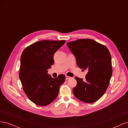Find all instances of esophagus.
<instances>
[{
    "label": "esophagus",
    "mask_w": 128,
    "mask_h": 128,
    "mask_svg": "<svg viewBox=\"0 0 128 128\" xmlns=\"http://www.w3.org/2000/svg\"><path fill=\"white\" fill-rule=\"evenodd\" d=\"M70 78H71L70 77L68 76H66V80H69V79H70Z\"/></svg>",
    "instance_id": "1"
}]
</instances>
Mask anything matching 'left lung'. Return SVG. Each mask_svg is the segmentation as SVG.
<instances>
[{
  "instance_id": "1",
  "label": "left lung",
  "mask_w": 128,
  "mask_h": 128,
  "mask_svg": "<svg viewBox=\"0 0 128 128\" xmlns=\"http://www.w3.org/2000/svg\"><path fill=\"white\" fill-rule=\"evenodd\" d=\"M67 45L75 56L78 67L88 71L84 80L75 78L77 85L72 89L74 94L84 102H96L105 93L112 75L109 50L104 45L90 39L68 42Z\"/></svg>"
}]
</instances>
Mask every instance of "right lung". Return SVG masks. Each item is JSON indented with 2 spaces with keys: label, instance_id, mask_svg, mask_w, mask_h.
Segmentation results:
<instances>
[{
  "label": "right lung",
  "instance_id": "obj_1",
  "mask_svg": "<svg viewBox=\"0 0 128 128\" xmlns=\"http://www.w3.org/2000/svg\"><path fill=\"white\" fill-rule=\"evenodd\" d=\"M65 42L39 41L26 48L22 53L19 78L27 96L37 105L44 106L53 102L64 82V75L53 78L48 72L54 64V54Z\"/></svg>",
  "mask_w": 128,
  "mask_h": 128
}]
</instances>
